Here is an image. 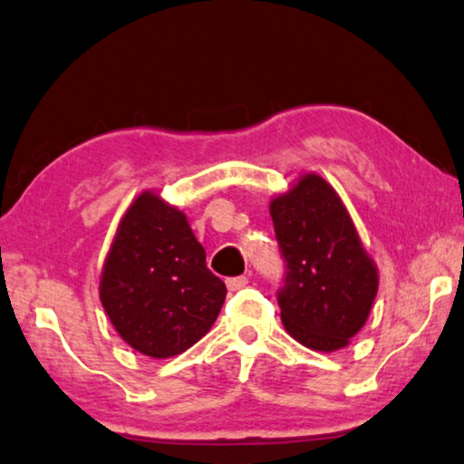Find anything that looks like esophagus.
I'll use <instances>...</instances> for the list:
<instances>
[{
  "label": "esophagus",
  "mask_w": 464,
  "mask_h": 464,
  "mask_svg": "<svg viewBox=\"0 0 464 464\" xmlns=\"http://www.w3.org/2000/svg\"><path fill=\"white\" fill-rule=\"evenodd\" d=\"M246 285H247V277H246V276H237V277H229V279H227V288H229L231 292L246 288Z\"/></svg>",
  "instance_id": "1"
}]
</instances>
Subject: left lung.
<instances>
[{"instance_id": "1", "label": "left lung", "mask_w": 464, "mask_h": 464, "mask_svg": "<svg viewBox=\"0 0 464 464\" xmlns=\"http://www.w3.org/2000/svg\"><path fill=\"white\" fill-rule=\"evenodd\" d=\"M271 218L285 269L277 290L285 330L315 351L347 347L368 319L378 273L341 198L306 174L271 201Z\"/></svg>"}]
</instances>
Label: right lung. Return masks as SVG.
<instances>
[{"mask_svg":"<svg viewBox=\"0 0 464 464\" xmlns=\"http://www.w3.org/2000/svg\"><path fill=\"white\" fill-rule=\"evenodd\" d=\"M225 296L185 214L142 193L121 218L101 279L120 336L149 357L179 355L212 328Z\"/></svg>","mask_w":464,"mask_h":464,"instance_id":"add662e5","label":"right lung"}]
</instances>
